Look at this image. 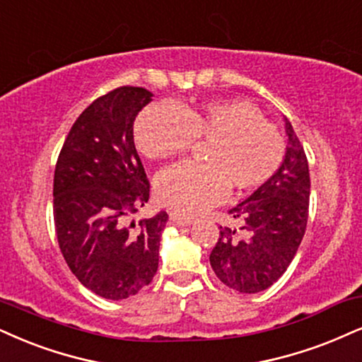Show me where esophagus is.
Here are the masks:
<instances>
[{"label":"esophagus","mask_w":362,"mask_h":362,"mask_svg":"<svg viewBox=\"0 0 362 362\" xmlns=\"http://www.w3.org/2000/svg\"><path fill=\"white\" fill-rule=\"evenodd\" d=\"M169 218H171V221L174 223V225H180V226H188L194 221L191 216H185V215H181V213H176V211L169 213Z\"/></svg>","instance_id":"1"}]
</instances>
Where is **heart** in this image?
<instances>
[{
	"label": "heart",
	"mask_w": 362,
	"mask_h": 362,
	"mask_svg": "<svg viewBox=\"0 0 362 362\" xmlns=\"http://www.w3.org/2000/svg\"><path fill=\"white\" fill-rule=\"evenodd\" d=\"M137 149L164 160L202 149L203 164L185 163L156 177V196L164 206L198 213L220 202L226 188L247 193L269 182L282 166L285 141L262 110L242 99L208 100L198 105L153 104L134 126Z\"/></svg>",
	"instance_id": "obj_1"
}]
</instances>
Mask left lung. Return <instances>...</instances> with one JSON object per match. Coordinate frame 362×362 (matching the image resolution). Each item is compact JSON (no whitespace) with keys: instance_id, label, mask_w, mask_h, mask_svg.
Returning <instances> with one entry per match:
<instances>
[{"instance_id":"obj_1","label":"left lung","mask_w":362,"mask_h":362,"mask_svg":"<svg viewBox=\"0 0 362 362\" xmlns=\"http://www.w3.org/2000/svg\"><path fill=\"white\" fill-rule=\"evenodd\" d=\"M288 147L275 176L230 209L240 228L220 226L209 263L218 279L242 293L269 288L287 270L309 220L310 176L304 146L285 119Z\"/></svg>"}]
</instances>
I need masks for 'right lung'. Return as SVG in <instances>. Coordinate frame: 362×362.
<instances>
[{
	"label": "right lung",
	"mask_w": 362,
	"mask_h": 362,
	"mask_svg": "<svg viewBox=\"0 0 362 362\" xmlns=\"http://www.w3.org/2000/svg\"><path fill=\"white\" fill-rule=\"evenodd\" d=\"M153 93L117 87L78 115L58 154L53 221L66 265L97 296L122 300L151 284L168 213L127 218L149 199V180L134 146V120Z\"/></svg>",
	"instance_id": "right-lung-1"
}]
</instances>
